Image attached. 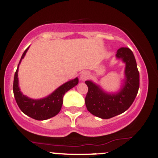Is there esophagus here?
<instances>
[{"mask_svg": "<svg viewBox=\"0 0 158 158\" xmlns=\"http://www.w3.org/2000/svg\"><path fill=\"white\" fill-rule=\"evenodd\" d=\"M89 76H90V73H88V71H82L80 73V79L82 81H85V80H86L88 77H89Z\"/></svg>", "mask_w": 158, "mask_h": 158, "instance_id": "obj_1", "label": "esophagus"}]
</instances>
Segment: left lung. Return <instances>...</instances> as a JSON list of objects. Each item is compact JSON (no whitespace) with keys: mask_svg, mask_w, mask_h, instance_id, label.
Here are the masks:
<instances>
[{"mask_svg":"<svg viewBox=\"0 0 158 158\" xmlns=\"http://www.w3.org/2000/svg\"><path fill=\"white\" fill-rule=\"evenodd\" d=\"M116 59L125 64L124 79L117 91H106L92 80L85 81L88 87L85 97L87 109L99 118L109 119L126 111L138 92L139 74L133 52L129 48H122L117 51Z\"/></svg>","mask_w":158,"mask_h":158,"instance_id":"left-lung-1","label":"left lung"}]
</instances>
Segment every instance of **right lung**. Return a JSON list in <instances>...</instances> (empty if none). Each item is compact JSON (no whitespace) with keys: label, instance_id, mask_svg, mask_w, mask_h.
<instances>
[{"label":"right lung","instance_id":"obj_1","mask_svg":"<svg viewBox=\"0 0 158 158\" xmlns=\"http://www.w3.org/2000/svg\"><path fill=\"white\" fill-rule=\"evenodd\" d=\"M29 48L30 47H28L23 52L15 73L13 81L14 97L18 106L23 114L36 120H45L59 114L62 106L63 97L65 93L78 85L79 79L77 77L67 81L56 88L48 96L41 99H32L27 97L26 95L23 94L20 89L18 72L21 60L24 58Z\"/></svg>","mask_w":158,"mask_h":158}]
</instances>
